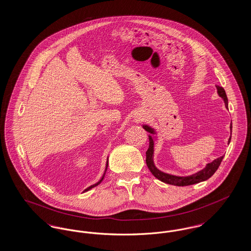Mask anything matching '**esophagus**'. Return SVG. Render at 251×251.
<instances>
[{
  "label": "esophagus",
  "mask_w": 251,
  "mask_h": 251,
  "mask_svg": "<svg viewBox=\"0 0 251 251\" xmlns=\"http://www.w3.org/2000/svg\"><path fill=\"white\" fill-rule=\"evenodd\" d=\"M137 120H138V121L142 120V117H141V116H138V117H137Z\"/></svg>",
  "instance_id": "obj_1"
}]
</instances>
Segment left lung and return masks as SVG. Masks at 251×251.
I'll return each mask as SVG.
<instances>
[{
	"instance_id": "left-lung-1",
	"label": "left lung",
	"mask_w": 251,
	"mask_h": 251,
	"mask_svg": "<svg viewBox=\"0 0 251 251\" xmlns=\"http://www.w3.org/2000/svg\"><path fill=\"white\" fill-rule=\"evenodd\" d=\"M216 89H217V93L219 97H221L225 102V106L227 109V98L226 95V92L224 90L223 87L216 85ZM144 129L147 131L150 132L149 134V139H150V146L149 149L146 152V163L147 166L149 167V169L151 170V172L152 173V175L160 179L161 181L167 183V184H172V185H176V186H187V185H192V184H196L199 182L204 181L206 179L211 178L215 171L217 170L218 167L220 166L224 156H221L217 159H215L213 162L209 163L206 165V167H204L201 170L192 174V175H188V176H176V175H172V174H168V173H165L163 171H161L160 169H158L156 167L155 164H154V142H155L157 137H156V131L151 126L144 124L142 125ZM230 129V136L228 138L227 143L229 144L230 139H231V130H232V125L230 123L229 126Z\"/></svg>"
}]
</instances>
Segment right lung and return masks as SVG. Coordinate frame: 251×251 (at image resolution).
Instances as JSON below:
<instances>
[{
  "label": "right lung",
  "mask_w": 251,
  "mask_h": 251,
  "mask_svg": "<svg viewBox=\"0 0 251 251\" xmlns=\"http://www.w3.org/2000/svg\"><path fill=\"white\" fill-rule=\"evenodd\" d=\"M107 167H108V158H107V161H106V166H105V169H104V172H103V175H102V177L100 178V179L98 181V182H96L95 184H92V185H90L89 187H87L86 189H84V192L88 191V190H90V189H92V188H94L95 186H97V185H99L101 181H102V179H103V178H104V176H105V173H106V171H107Z\"/></svg>",
  "instance_id": "add662e5"
}]
</instances>
